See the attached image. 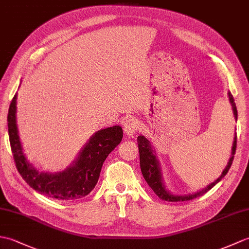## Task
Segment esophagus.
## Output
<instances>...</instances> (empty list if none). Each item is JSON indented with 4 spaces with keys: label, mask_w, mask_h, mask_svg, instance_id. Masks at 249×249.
<instances>
[{
    "label": "esophagus",
    "mask_w": 249,
    "mask_h": 249,
    "mask_svg": "<svg viewBox=\"0 0 249 249\" xmlns=\"http://www.w3.org/2000/svg\"><path fill=\"white\" fill-rule=\"evenodd\" d=\"M138 121L135 119V118H127L125 121H124V124H123V127H124V132L127 135V136H134L137 130H138Z\"/></svg>",
    "instance_id": "esophagus-1"
}]
</instances>
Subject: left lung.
<instances>
[{
	"label": "left lung",
	"instance_id": "obj_1",
	"mask_svg": "<svg viewBox=\"0 0 249 249\" xmlns=\"http://www.w3.org/2000/svg\"><path fill=\"white\" fill-rule=\"evenodd\" d=\"M229 96V101L231 106H232V111L234 114L235 120L238 119V110H236V106L233 100L232 94L228 93ZM138 147H139V154H140V167H141V172L143 174L144 179L147 182L149 187L152 188V190L155 192V194L158 196L160 199L165 200V201H187L194 199L196 197H199V196L204 195L207 193L208 191L212 189L215 186L217 182L221 181V179L224 178V176L227 174L231 164H232V161L234 158V154H235V149H236V134L234 136V140L232 144V152H231V157L228 161V163L225 167L222 175L219 176L215 181H213L210 183L209 186H207L201 191H198V192H195L189 195H173L171 194L169 191L165 189V186L163 183V179H162V174H161V169L159 165V161L156 158V154L153 151V147L151 145V142L149 140L144 137V136H139L138 139Z\"/></svg>",
	"mask_w": 249,
	"mask_h": 249
}]
</instances>
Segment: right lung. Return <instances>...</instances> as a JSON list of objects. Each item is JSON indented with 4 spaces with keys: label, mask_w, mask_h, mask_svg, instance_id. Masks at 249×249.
Wrapping results in <instances>:
<instances>
[{
    "label": "right lung",
    "mask_w": 249,
    "mask_h": 249,
    "mask_svg": "<svg viewBox=\"0 0 249 249\" xmlns=\"http://www.w3.org/2000/svg\"><path fill=\"white\" fill-rule=\"evenodd\" d=\"M17 93L10 103L8 110V135L11 152L17 170L22 178L40 194L58 200H72L85 197L96 186L104 161L122 141L121 126L101 129L91 137L78 158L67 170L59 173L37 171L28 162L23 153L17 128Z\"/></svg>",
    "instance_id": "obj_1"
}]
</instances>
